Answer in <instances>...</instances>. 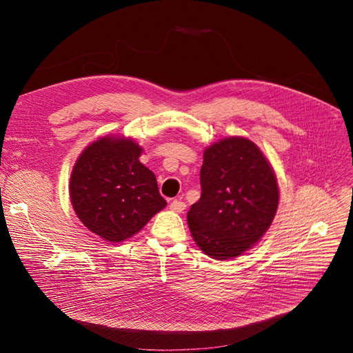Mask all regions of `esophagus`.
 I'll return each instance as SVG.
<instances>
[{
  "label": "esophagus",
  "mask_w": 353,
  "mask_h": 353,
  "mask_svg": "<svg viewBox=\"0 0 353 353\" xmlns=\"http://www.w3.org/2000/svg\"><path fill=\"white\" fill-rule=\"evenodd\" d=\"M170 209H172L173 212H176V213H183L184 209H186V203L181 201L180 199H176V200H173V201L170 203Z\"/></svg>",
  "instance_id": "obj_1"
}]
</instances>
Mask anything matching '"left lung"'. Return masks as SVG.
I'll return each instance as SVG.
<instances>
[{
  "label": "left lung",
  "instance_id": "left-lung-1",
  "mask_svg": "<svg viewBox=\"0 0 353 353\" xmlns=\"http://www.w3.org/2000/svg\"><path fill=\"white\" fill-rule=\"evenodd\" d=\"M201 196L188 213L197 246L225 261L253 246L274 217L279 190L270 164L248 139L210 145L200 169Z\"/></svg>",
  "mask_w": 353,
  "mask_h": 353
}]
</instances>
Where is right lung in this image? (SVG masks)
Instances as JSON below:
<instances>
[{"label":"right lung","instance_id":"1","mask_svg":"<svg viewBox=\"0 0 353 353\" xmlns=\"http://www.w3.org/2000/svg\"><path fill=\"white\" fill-rule=\"evenodd\" d=\"M140 153L133 140L104 137L90 144L72 169V208L87 229L108 242L132 237L165 206Z\"/></svg>","mask_w":353,"mask_h":353}]
</instances>
